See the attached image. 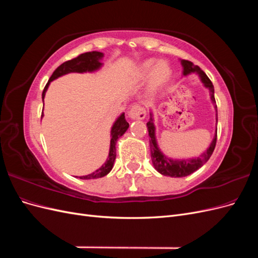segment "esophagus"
Masks as SVG:
<instances>
[{
  "mask_svg": "<svg viewBox=\"0 0 258 258\" xmlns=\"http://www.w3.org/2000/svg\"><path fill=\"white\" fill-rule=\"evenodd\" d=\"M146 113L145 110L140 105H134L131 106V108L128 112V116L130 117L131 119H143L145 117Z\"/></svg>",
  "mask_w": 258,
  "mask_h": 258,
  "instance_id": "obj_1",
  "label": "esophagus"
}]
</instances>
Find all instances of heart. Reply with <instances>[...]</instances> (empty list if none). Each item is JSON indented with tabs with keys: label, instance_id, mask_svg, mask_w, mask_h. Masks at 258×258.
Returning a JSON list of instances; mask_svg holds the SVG:
<instances>
[{
	"label": "heart",
	"instance_id": "1",
	"mask_svg": "<svg viewBox=\"0 0 258 258\" xmlns=\"http://www.w3.org/2000/svg\"><path fill=\"white\" fill-rule=\"evenodd\" d=\"M171 75V69L165 61H156L151 59L143 62L137 69L135 77L139 82H143L148 79L150 76V85H148V93L153 96L157 92L165 83L169 80Z\"/></svg>",
	"mask_w": 258,
	"mask_h": 258
}]
</instances>
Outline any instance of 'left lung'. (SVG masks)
<instances>
[{
    "mask_svg": "<svg viewBox=\"0 0 258 258\" xmlns=\"http://www.w3.org/2000/svg\"><path fill=\"white\" fill-rule=\"evenodd\" d=\"M181 63L183 67V75H189L191 73L198 74L201 83L204 84L205 87L209 89L210 98L212 103L214 104L215 111H216V123H217V106L215 104V98H214V87L212 82L210 81L207 74L202 71V70L198 66H194L192 62L188 60H181ZM151 118L147 121L146 126L148 130V136H150V147H151V157L154 168L158 171V172L162 175L171 176V177H183L187 176L195 171H197L199 168H201L205 163L210 159L211 155H212L215 145H216V138H217V128L215 129V135L213 138V141L211 142L210 146L207 150L202 153L199 157L189 158V159H173L169 158L168 156L163 154L157 144V140H156V128L154 124V118L153 113L150 114Z\"/></svg>",
    "mask_w": 258,
    "mask_h": 258,
    "instance_id": "8db88e82",
    "label": "left lung"
}]
</instances>
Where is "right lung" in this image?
Listing matches in <instances>:
<instances>
[{
  "mask_svg": "<svg viewBox=\"0 0 258 258\" xmlns=\"http://www.w3.org/2000/svg\"><path fill=\"white\" fill-rule=\"evenodd\" d=\"M103 58V53L100 51H89V52H85L80 54L79 57H76L72 60L66 61L59 66L52 75L50 76V79L48 83L46 84L45 88L42 93V99L44 102V98H45V93L48 89V86L50 82L54 81L60 76H63L69 73H86V72H95L97 70H99L101 67H102V62H101V59ZM43 116V115H42ZM129 128V123L127 122L126 118H124V113H122L118 118L115 120L113 123L112 129H111V143H110V152H108V156L106 161L101 166L98 170H96L95 172H92L88 175H84L80 176L82 179H91V178H99V177H103L106 174L110 173V171L113 169L114 166V161L116 158V143L117 140H118L124 132L127 131Z\"/></svg>",
  "mask_w": 258,
  "mask_h": 258,
  "instance_id": "add662e5",
  "label": "right lung"
}]
</instances>
